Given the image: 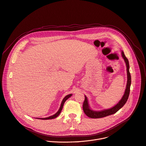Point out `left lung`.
Here are the masks:
<instances>
[{"instance_id": "8db88e82", "label": "left lung", "mask_w": 146, "mask_h": 146, "mask_svg": "<svg viewBox=\"0 0 146 146\" xmlns=\"http://www.w3.org/2000/svg\"><path fill=\"white\" fill-rule=\"evenodd\" d=\"M122 56L126 63V68H127V69H126L127 76V84H126V87L125 89L124 95L123 96L122 99L119 101V102L116 105H115L114 107H113L112 108H111L110 109L104 110H102L100 111H93V110H91L90 108L89 104H88V99H87V97L86 96H84L85 99H84V101L83 105V111H84V112L85 113V114L89 117L97 119V118H101V117H105V116L114 114L117 111H118L119 110H120L122 107H123V105L126 104V102L128 99L129 93H130V85H131V76H130V73L129 72V61H128V59L125 56L123 51H122Z\"/></svg>"}]
</instances>
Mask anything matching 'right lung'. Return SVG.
<instances>
[{
    "instance_id": "right-lung-1",
    "label": "right lung",
    "mask_w": 146,
    "mask_h": 146,
    "mask_svg": "<svg viewBox=\"0 0 146 146\" xmlns=\"http://www.w3.org/2000/svg\"><path fill=\"white\" fill-rule=\"evenodd\" d=\"M72 96V94H69V95H68V96H66L63 99V100H62V103H61V105H60V108H59V110H58V111L55 113V114H54V115H52V116H49V117H44V118H37V119H43V120H48V119H54V118H55V117H58V116H59V115L60 114V113L61 112V111H62V108H63V105H64V102H65V101L67 100L69 98H70L71 96Z\"/></svg>"
}]
</instances>
